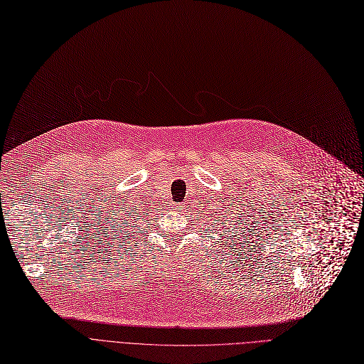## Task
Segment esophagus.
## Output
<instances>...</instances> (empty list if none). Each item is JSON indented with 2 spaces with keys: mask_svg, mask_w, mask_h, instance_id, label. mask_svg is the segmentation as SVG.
<instances>
[{
  "mask_svg": "<svg viewBox=\"0 0 364 364\" xmlns=\"http://www.w3.org/2000/svg\"><path fill=\"white\" fill-rule=\"evenodd\" d=\"M174 209H176V213H184L186 203H184V202H178V203L174 205Z\"/></svg>",
  "mask_w": 364,
  "mask_h": 364,
  "instance_id": "esophagus-1",
  "label": "esophagus"
}]
</instances>
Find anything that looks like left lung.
<instances>
[{
	"instance_id": "obj_1",
	"label": "left lung",
	"mask_w": 364,
	"mask_h": 364,
	"mask_svg": "<svg viewBox=\"0 0 364 364\" xmlns=\"http://www.w3.org/2000/svg\"><path fill=\"white\" fill-rule=\"evenodd\" d=\"M225 213H227V211H225Z\"/></svg>"
}]
</instances>
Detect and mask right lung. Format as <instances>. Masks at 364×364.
Wrapping results in <instances>:
<instances>
[{"mask_svg": "<svg viewBox=\"0 0 364 364\" xmlns=\"http://www.w3.org/2000/svg\"><path fill=\"white\" fill-rule=\"evenodd\" d=\"M121 209H124L122 206H121ZM121 209H119V211L117 213V214H114V217H113V227H114V232L113 233H117V235H124L122 237L125 239V240H122V242H127V240H129L128 237H131V236H136L137 233H144V228H143V230H141L140 232H132L130 230L131 228H133L134 224H131V221L128 220V217H122V215H125V214H128V211L125 213V214H122V211H121ZM138 230H140V225L138 227ZM132 239H136V237H132Z\"/></svg>", "mask_w": 364, "mask_h": 364, "instance_id": "add662e5", "label": "right lung"}]
</instances>
